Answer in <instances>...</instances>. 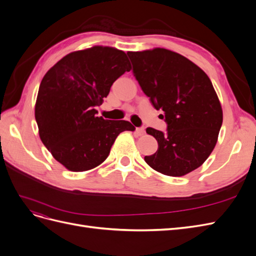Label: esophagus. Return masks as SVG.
Segmentation results:
<instances>
[{"label":"esophagus","instance_id":"obj_1","mask_svg":"<svg viewBox=\"0 0 256 256\" xmlns=\"http://www.w3.org/2000/svg\"><path fill=\"white\" fill-rule=\"evenodd\" d=\"M144 134H145L144 128H136V131H134V136H141Z\"/></svg>","mask_w":256,"mask_h":256}]
</instances>
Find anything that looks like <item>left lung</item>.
Listing matches in <instances>:
<instances>
[{"label": "left lung", "instance_id": "8db88e82", "mask_svg": "<svg viewBox=\"0 0 256 256\" xmlns=\"http://www.w3.org/2000/svg\"><path fill=\"white\" fill-rule=\"evenodd\" d=\"M134 74L168 131L147 128L158 150L144 160L154 171L180 177L202 166L218 141L223 120L219 98L208 76L180 54L164 48L127 52Z\"/></svg>", "mask_w": 256, "mask_h": 256}]
</instances>
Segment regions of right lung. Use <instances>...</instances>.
<instances>
[{
	"instance_id": "right-lung-1",
	"label": "right lung",
	"mask_w": 256,
	"mask_h": 256,
	"mask_svg": "<svg viewBox=\"0 0 256 256\" xmlns=\"http://www.w3.org/2000/svg\"><path fill=\"white\" fill-rule=\"evenodd\" d=\"M130 69L125 52L95 46L67 54L44 74L35 104L38 132L54 159L69 171L102 164L118 136L134 131L127 120L98 118L95 109L113 82Z\"/></svg>"
}]
</instances>
